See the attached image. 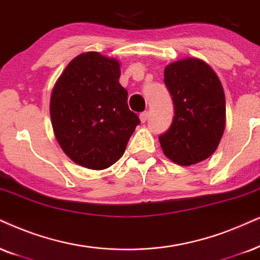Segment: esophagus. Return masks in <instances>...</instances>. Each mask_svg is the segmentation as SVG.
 Wrapping results in <instances>:
<instances>
[{"mask_svg": "<svg viewBox=\"0 0 260 260\" xmlns=\"http://www.w3.org/2000/svg\"><path fill=\"white\" fill-rule=\"evenodd\" d=\"M139 117H140V121L141 122H146V120L149 119V111H144V113H141L140 115H139Z\"/></svg>", "mask_w": 260, "mask_h": 260, "instance_id": "34e87169", "label": "esophagus"}]
</instances>
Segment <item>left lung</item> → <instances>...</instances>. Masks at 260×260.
Wrapping results in <instances>:
<instances>
[{
  "instance_id": "left-lung-1",
  "label": "left lung",
  "mask_w": 260,
  "mask_h": 260,
  "mask_svg": "<svg viewBox=\"0 0 260 260\" xmlns=\"http://www.w3.org/2000/svg\"><path fill=\"white\" fill-rule=\"evenodd\" d=\"M174 104L170 128L159 136L164 154L180 166L209 158L225 127V98L217 74L199 58H183L164 70Z\"/></svg>"
}]
</instances>
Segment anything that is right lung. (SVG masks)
I'll return each mask as SVG.
<instances>
[{"label": "right lung", "mask_w": 260, "mask_h": 260, "mask_svg": "<svg viewBox=\"0 0 260 260\" xmlns=\"http://www.w3.org/2000/svg\"><path fill=\"white\" fill-rule=\"evenodd\" d=\"M120 75L119 61L88 51L68 63L52 88L55 137L63 152L85 168L102 170L116 163L140 123L128 108Z\"/></svg>", "instance_id": "obj_1"}]
</instances>
